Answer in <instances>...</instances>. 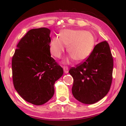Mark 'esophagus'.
I'll use <instances>...</instances> for the list:
<instances>
[{
  "label": "esophagus",
  "mask_w": 126,
  "mask_h": 126,
  "mask_svg": "<svg viewBox=\"0 0 126 126\" xmlns=\"http://www.w3.org/2000/svg\"><path fill=\"white\" fill-rule=\"evenodd\" d=\"M63 71L65 73H68V72H69V70H68V67L67 66H63Z\"/></svg>",
  "instance_id": "34e87169"
}]
</instances>
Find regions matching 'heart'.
Segmentation results:
<instances>
[{
    "instance_id": "b5f03b06",
    "label": "heart",
    "mask_w": 126,
    "mask_h": 126,
    "mask_svg": "<svg viewBox=\"0 0 126 126\" xmlns=\"http://www.w3.org/2000/svg\"><path fill=\"white\" fill-rule=\"evenodd\" d=\"M95 38L90 32L84 30L65 29L60 34V38L55 37L49 44L51 54L60 58L68 47V53L76 62L84 61L91 54L95 45Z\"/></svg>"
}]
</instances>
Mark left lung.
<instances>
[{
	"instance_id": "left-lung-1",
	"label": "left lung",
	"mask_w": 126,
	"mask_h": 126,
	"mask_svg": "<svg viewBox=\"0 0 126 126\" xmlns=\"http://www.w3.org/2000/svg\"><path fill=\"white\" fill-rule=\"evenodd\" d=\"M113 61L106 41L97 44L85 61L69 70L73 78L72 94L84 104L102 99L111 88Z\"/></svg>"
}]
</instances>
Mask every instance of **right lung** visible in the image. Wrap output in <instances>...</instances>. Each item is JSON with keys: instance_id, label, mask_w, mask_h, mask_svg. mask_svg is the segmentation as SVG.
I'll use <instances>...</instances> for the list:
<instances>
[{"instance_id": "right-lung-1", "label": "right lung", "mask_w": 126, "mask_h": 126, "mask_svg": "<svg viewBox=\"0 0 126 126\" xmlns=\"http://www.w3.org/2000/svg\"><path fill=\"white\" fill-rule=\"evenodd\" d=\"M50 33L45 27L29 30L17 45L12 58L15 89L25 100L37 106L53 97L55 82L63 73L51 57Z\"/></svg>"}]
</instances>
